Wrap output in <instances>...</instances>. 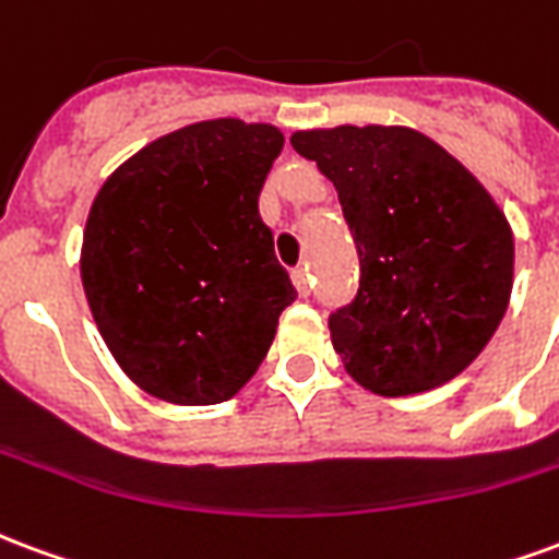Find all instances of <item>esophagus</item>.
<instances>
[{
    "instance_id": "1",
    "label": "esophagus",
    "mask_w": 559,
    "mask_h": 559,
    "mask_svg": "<svg viewBox=\"0 0 559 559\" xmlns=\"http://www.w3.org/2000/svg\"><path fill=\"white\" fill-rule=\"evenodd\" d=\"M292 283H295V288L300 292V295L307 297L309 292H312V276H309V267H295V271H292Z\"/></svg>"
}]
</instances>
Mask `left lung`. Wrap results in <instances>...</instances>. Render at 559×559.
<instances>
[{
	"instance_id": "left-lung-1",
	"label": "left lung",
	"mask_w": 559,
	"mask_h": 559,
	"mask_svg": "<svg viewBox=\"0 0 559 559\" xmlns=\"http://www.w3.org/2000/svg\"><path fill=\"white\" fill-rule=\"evenodd\" d=\"M300 157L340 193L360 288L330 312V340L357 384L411 396L474 364L503 319L515 243L486 187L408 128L300 130Z\"/></svg>"
}]
</instances>
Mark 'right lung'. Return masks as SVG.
<instances>
[{"label":"right lung","instance_id":"1","mask_svg":"<svg viewBox=\"0 0 559 559\" xmlns=\"http://www.w3.org/2000/svg\"><path fill=\"white\" fill-rule=\"evenodd\" d=\"M283 133L238 118L160 136L100 187L83 288L118 366L175 405H217L262 366L295 285L259 193Z\"/></svg>","mask_w":559,"mask_h":559}]
</instances>
